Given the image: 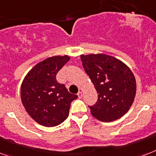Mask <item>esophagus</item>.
<instances>
[{"instance_id": "obj_1", "label": "esophagus", "mask_w": 156, "mask_h": 156, "mask_svg": "<svg viewBox=\"0 0 156 156\" xmlns=\"http://www.w3.org/2000/svg\"><path fill=\"white\" fill-rule=\"evenodd\" d=\"M77 94H78V97L79 98H81L82 97V92H81V91H79V92H78V93Z\"/></svg>"}]
</instances>
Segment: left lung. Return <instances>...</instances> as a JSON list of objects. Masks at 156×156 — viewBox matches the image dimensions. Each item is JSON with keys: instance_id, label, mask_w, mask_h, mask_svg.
I'll return each mask as SVG.
<instances>
[{"instance_id": "left-lung-1", "label": "left lung", "mask_w": 156, "mask_h": 156, "mask_svg": "<svg viewBox=\"0 0 156 156\" xmlns=\"http://www.w3.org/2000/svg\"><path fill=\"white\" fill-rule=\"evenodd\" d=\"M85 71L98 93V101L91 115L102 122H112L131 108L136 82L131 70L119 59L104 54L81 55Z\"/></svg>"}]
</instances>
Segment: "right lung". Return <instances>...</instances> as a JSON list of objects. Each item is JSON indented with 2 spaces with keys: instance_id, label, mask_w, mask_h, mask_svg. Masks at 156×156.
<instances>
[{
  "instance_id": "1",
  "label": "right lung",
  "mask_w": 156,
  "mask_h": 156,
  "mask_svg": "<svg viewBox=\"0 0 156 156\" xmlns=\"http://www.w3.org/2000/svg\"><path fill=\"white\" fill-rule=\"evenodd\" d=\"M70 58L53 56L34 66L24 78L21 102L30 117L44 126L61 124L69 115L70 103L78 96L58 83L56 74Z\"/></svg>"
}]
</instances>
